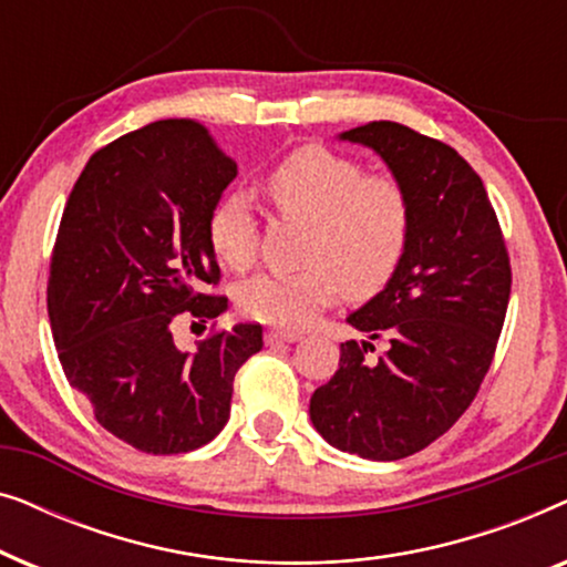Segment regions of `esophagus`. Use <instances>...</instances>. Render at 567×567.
Masks as SVG:
<instances>
[{"label":"esophagus","mask_w":567,"mask_h":567,"mask_svg":"<svg viewBox=\"0 0 567 567\" xmlns=\"http://www.w3.org/2000/svg\"><path fill=\"white\" fill-rule=\"evenodd\" d=\"M301 338V332H293V330H268L266 332V343L274 346V343H297Z\"/></svg>","instance_id":"34e87169"}]
</instances>
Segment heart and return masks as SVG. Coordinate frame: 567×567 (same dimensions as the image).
Segmentation results:
<instances>
[{
  "label": "heart",
  "mask_w": 567,
  "mask_h": 567,
  "mask_svg": "<svg viewBox=\"0 0 567 567\" xmlns=\"http://www.w3.org/2000/svg\"><path fill=\"white\" fill-rule=\"evenodd\" d=\"M266 188L284 214L312 224L305 270L262 274L239 289V309L258 322L307 328L338 299L371 297L408 250L413 208L402 185L324 146H301L270 167ZM208 245L231 270L258 258V216L245 190H229L208 214Z\"/></svg>",
  "instance_id": "heart-1"
}]
</instances>
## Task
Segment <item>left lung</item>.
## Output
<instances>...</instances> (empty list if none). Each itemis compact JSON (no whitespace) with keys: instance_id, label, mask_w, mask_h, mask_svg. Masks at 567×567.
<instances>
[{"instance_id":"8db88e82","label":"left lung","mask_w":567,"mask_h":567,"mask_svg":"<svg viewBox=\"0 0 567 567\" xmlns=\"http://www.w3.org/2000/svg\"><path fill=\"white\" fill-rule=\"evenodd\" d=\"M338 138L384 159L413 224L394 276L348 315L363 340L340 343L309 417L340 452L394 462L436 441L475 400L506 320L511 262L483 181L452 146L392 121ZM382 337L388 351L369 360Z\"/></svg>"}]
</instances>
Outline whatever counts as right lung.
I'll list each match as a JSON object with an SVG mask.
<instances>
[{
    "mask_svg": "<svg viewBox=\"0 0 567 567\" xmlns=\"http://www.w3.org/2000/svg\"><path fill=\"white\" fill-rule=\"evenodd\" d=\"M237 177L208 128L154 121L92 154L61 216L51 255L49 317L69 384L97 423L146 454L204 446L229 421L231 384L262 348L239 322L183 351L181 315L214 320L227 297L208 214Z\"/></svg>",
    "mask_w": 567,
    "mask_h": 567,
    "instance_id": "add662e5",
    "label": "right lung"
}]
</instances>
